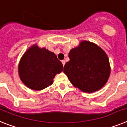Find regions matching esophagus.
Masks as SVG:
<instances>
[{"mask_svg": "<svg viewBox=\"0 0 127 127\" xmlns=\"http://www.w3.org/2000/svg\"><path fill=\"white\" fill-rule=\"evenodd\" d=\"M61 62H62L63 64V66H64V65L65 64V63H66V61H65V60H63L62 61H61Z\"/></svg>", "mask_w": 127, "mask_h": 127, "instance_id": "34e87169", "label": "esophagus"}]
</instances>
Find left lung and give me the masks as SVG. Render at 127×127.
<instances>
[{
	"instance_id": "obj_1",
	"label": "left lung",
	"mask_w": 127,
	"mask_h": 127,
	"mask_svg": "<svg viewBox=\"0 0 127 127\" xmlns=\"http://www.w3.org/2000/svg\"><path fill=\"white\" fill-rule=\"evenodd\" d=\"M70 61L63 71L70 82L81 91L91 93L99 90L110 75L109 61L102 48L84 41L69 53Z\"/></svg>"
}]
</instances>
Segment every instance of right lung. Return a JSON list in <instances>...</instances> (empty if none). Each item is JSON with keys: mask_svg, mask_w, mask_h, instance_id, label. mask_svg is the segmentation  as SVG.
Here are the masks:
<instances>
[{"mask_svg": "<svg viewBox=\"0 0 127 127\" xmlns=\"http://www.w3.org/2000/svg\"><path fill=\"white\" fill-rule=\"evenodd\" d=\"M63 65L55 54L45 48L34 46L24 54L18 66L20 77L28 88L41 90L53 84Z\"/></svg>", "mask_w": 127, "mask_h": 127, "instance_id": "right-lung-1", "label": "right lung"}]
</instances>
